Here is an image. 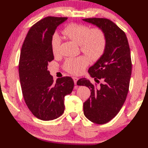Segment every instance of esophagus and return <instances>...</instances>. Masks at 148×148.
<instances>
[{
	"label": "esophagus",
	"instance_id": "1",
	"mask_svg": "<svg viewBox=\"0 0 148 148\" xmlns=\"http://www.w3.org/2000/svg\"><path fill=\"white\" fill-rule=\"evenodd\" d=\"M73 81H74L75 84L76 85L77 82V81H78V78L76 77H73Z\"/></svg>",
	"mask_w": 148,
	"mask_h": 148
}]
</instances>
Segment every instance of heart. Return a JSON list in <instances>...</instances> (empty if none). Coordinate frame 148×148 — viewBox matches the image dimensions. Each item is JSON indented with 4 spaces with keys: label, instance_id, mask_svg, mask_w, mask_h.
<instances>
[{
    "label": "heart",
    "instance_id": "heart-1",
    "mask_svg": "<svg viewBox=\"0 0 148 148\" xmlns=\"http://www.w3.org/2000/svg\"><path fill=\"white\" fill-rule=\"evenodd\" d=\"M62 34L75 43L79 45L81 50L93 60H97L104 54L106 46V37L104 32L98 27L91 29L90 26L79 23H71L62 29ZM60 40L54 34L51 40V49L54 56L59 52ZM89 64L85 56L70 58L66 60L64 68L66 71L78 75L84 71Z\"/></svg>",
    "mask_w": 148,
    "mask_h": 148
}]
</instances>
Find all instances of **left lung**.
<instances>
[{"instance_id": "1", "label": "left lung", "mask_w": 148, "mask_h": 148, "mask_svg": "<svg viewBox=\"0 0 148 148\" xmlns=\"http://www.w3.org/2000/svg\"><path fill=\"white\" fill-rule=\"evenodd\" d=\"M83 21L92 23L104 32L106 46L104 54L89 68L88 73L97 83L82 78L78 86L90 88L91 96L84 103V113L88 119L96 124H104L118 114L127 94L132 64L128 40L125 32L112 21L104 18H88Z\"/></svg>"}]
</instances>
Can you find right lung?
<instances>
[{"label": "right lung", "instance_id": "add662e5", "mask_svg": "<svg viewBox=\"0 0 148 148\" xmlns=\"http://www.w3.org/2000/svg\"><path fill=\"white\" fill-rule=\"evenodd\" d=\"M67 17H47L32 26L22 45L19 63L24 100L34 116L42 121L56 119L63 114L64 96L72 92L70 77H53L48 65L54 59L51 40L56 28Z\"/></svg>", "mask_w": 148, "mask_h": 148}]
</instances>
